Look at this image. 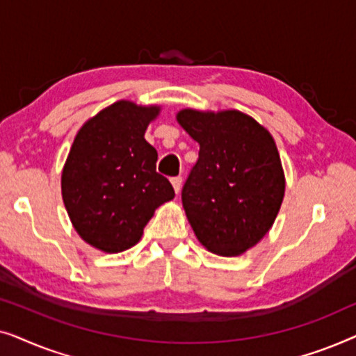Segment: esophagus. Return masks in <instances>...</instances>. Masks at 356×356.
Masks as SVG:
<instances>
[{
	"label": "esophagus",
	"mask_w": 356,
	"mask_h": 356,
	"mask_svg": "<svg viewBox=\"0 0 356 356\" xmlns=\"http://www.w3.org/2000/svg\"><path fill=\"white\" fill-rule=\"evenodd\" d=\"M170 181H172V186H173V189H175V193H179V189H181V177H175V178H172L170 179Z\"/></svg>",
	"instance_id": "esophagus-1"
}]
</instances>
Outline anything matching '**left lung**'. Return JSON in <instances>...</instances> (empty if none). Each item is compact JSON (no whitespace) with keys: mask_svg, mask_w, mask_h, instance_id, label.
I'll return each mask as SVG.
<instances>
[{"mask_svg":"<svg viewBox=\"0 0 356 356\" xmlns=\"http://www.w3.org/2000/svg\"><path fill=\"white\" fill-rule=\"evenodd\" d=\"M177 121L199 144L181 193L189 225L207 251L241 256L270 230L284 201L275 140L240 110L183 108Z\"/></svg>","mask_w":356,"mask_h":356,"instance_id":"left-lung-1","label":"left lung"}]
</instances>
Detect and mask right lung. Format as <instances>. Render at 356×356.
I'll return each instance as SVG.
<instances>
[{"label":"right lung","instance_id":"obj_1","mask_svg":"<svg viewBox=\"0 0 356 356\" xmlns=\"http://www.w3.org/2000/svg\"><path fill=\"white\" fill-rule=\"evenodd\" d=\"M162 106L118 100L81 126L63 167L61 194L82 240L108 254L133 248L155 209L175 191L155 172L157 150L144 139Z\"/></svg>","mask_w":356,"mask_h":356}]
</instances>
